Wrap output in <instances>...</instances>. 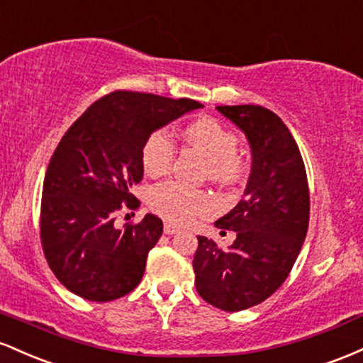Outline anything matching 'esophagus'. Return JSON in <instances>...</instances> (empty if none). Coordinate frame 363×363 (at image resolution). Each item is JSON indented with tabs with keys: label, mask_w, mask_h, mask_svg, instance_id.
Listing matches in <instances>:
<instances>
[{
	"label": "esophagus",
	"mask_w": 363,
	"mask_h": 363,
	"mask_svg": "<svg viewBox=\"0 0 363 363\" xmlns=\"http://www.w3.org/2000/svg\"><path fill=\"white\" fill-rule=\"evenodd\" d=\"M180 231V228H178L177 225H171V223H164V233L166 235H174Z\"/></svg>",
	"instance_id": "34e87169"
}]
</instances>
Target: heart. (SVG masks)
I'll list each match as a JSON object with an SVG mask.
<instances>
[{
    "label": "heart",
    "mask_w": 363,
    "mask_h": 363,
    "mask_svg": "<svg viewBox=\"0 0 363 363\" xmlns=\"http://www.w3.org/2000/svg\"><path fill=\"white\" fill-rule=\"evenodd\" d=\"M190 147L207 160V173L216 182L233 183L242 177L243 162L236 156L235 133L213 118H199L182 130ZM174 145L166 130H157L142 149V164L150 177H160L169 169ZM149 203L156 214L173 223H189L195 214L213 209V199L202 190H194L178 182H162L150 192Z\"/></svg>",
    "instance_id": "obj_1"
}]
</instances>
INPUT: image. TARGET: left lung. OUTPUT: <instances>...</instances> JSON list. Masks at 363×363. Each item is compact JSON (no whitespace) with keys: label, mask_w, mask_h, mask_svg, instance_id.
Segmentation results:
<instances>
[{"label":"left lung","mask_w":363,"mask_h":363,"mask_svg":"<svg viewBox=\"0 0 363 363\" xmlns=\"http://www.w3.org/2000/svg\"><path fill=\"white\" fill-rule=\"evenodd\" d=\"M247 138L252 168L243 199L214 223L233 230L219 248L197 236L195 288L213 307L238 312L274 293L290 274L308 228V185L302 154L278 115L262 106H218Z\"/></svg>","instance_id":"1"}]
</instances>
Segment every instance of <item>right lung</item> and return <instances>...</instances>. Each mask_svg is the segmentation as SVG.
I'll return each mask as SVG.
<instances>
[{
  "label": "right lung",
  "mask_w": 363,
  "mask_h": 363,
  "mask_svg": "<svg viewBox=\"0 0 363 363\" xmlns=\"http://www.w3.org/2000/svg\"><path fill=\"white\" fill-rule=\"evenodd\" d=\"M201 108L192 99L116 91L68 128L48 166L40 203L44 255L67 290L111 302L140 283L162 221L149 213L135 226L116 228V211L125 202L133 207L147 138Z\"/></svg>",
  "instance_id": "add662e5"
}]
</instances>
